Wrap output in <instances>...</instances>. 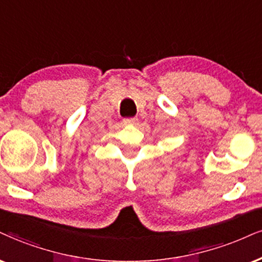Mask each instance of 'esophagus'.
<instances>
[{
	"mask_svg": "<svg viewBox=\"0 0 262 262\" xmlns=\"http://www.w3.org/2000/svg\"><path fill=\"white\" fill-rule=\"evenodd\" d=\"M125 125H137L138 124V119L137 118H128L124 120Z\"/></svg>",
	"mask_w": 262,
	"mask_h": 262,
	"instance_id": "esophagus-1",
	"label": "esophagus"
}]
</instances>
